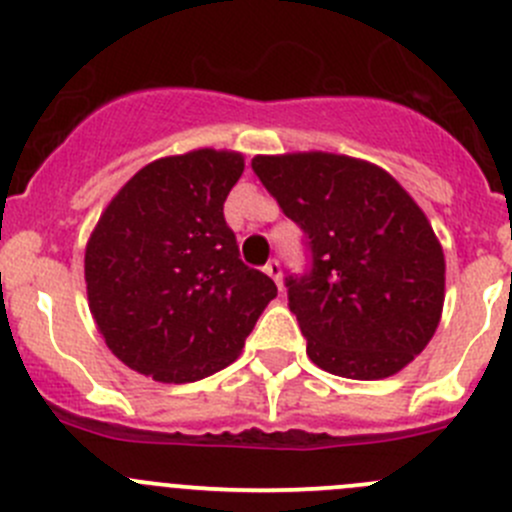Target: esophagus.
<instances>
[{"label":"esophagus","instance_id":"34e87169","mask_svg":"<svg viewBox=\"0 0 512 512\" xmlns=\"http://www.w3.org/2000/svg\"><path fill=\"white\" fill-rule=\"evenodd\" d=\"M265 272L272 277V280L277 282V287H282V267H280V260H270V262H267Z\"/></svg>","mask_w":512,"mask_h":512}]
</instances>
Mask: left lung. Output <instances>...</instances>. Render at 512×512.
Wrapping results in <instances>:
<instances>
[{
	"mask_svg": "<svg viewBox=\"0 0 512 512\" xmlns=\"http://www.w3.org/2000/svg\"><path fill=\"white\" fill-rule=\"evenodd\" d=\"M252 170L307 235L312 270L287 277L289 309L319 369L394 376L436 334L446 260L416 200L384 168L337 153L255 156Z\"/></svg>",
	"mask_w": 512,
	"mask_h": 512,
	"instance_id": "1",
	"label": "left lung"
}]
</instances>
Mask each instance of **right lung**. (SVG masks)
<instances>
[{
  "label": "right lung",
  "mask_w": 512,
  "mask_h": 512,
  "mask_svg": "<svg viewBox=\"0 0 512 512\" xmlns=\"http://www.w3.org/2000/svg\"><path fill=\"white\" fill-rule=\"evenodd\" d=\"M245 170L235 151L158 158L116 195L86 242L89 309L128 369L188 384L225 369L277 297L240 260L223 205Z\"/></svg>",
  "instance_id": "1"
}]
</instances>
